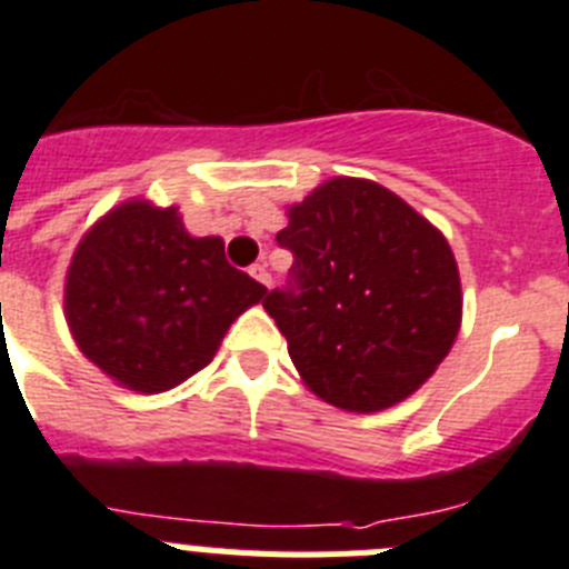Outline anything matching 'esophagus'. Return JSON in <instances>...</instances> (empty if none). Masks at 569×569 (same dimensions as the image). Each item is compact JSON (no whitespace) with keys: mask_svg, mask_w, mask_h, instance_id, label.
<instances>
[{"mask_svg":"<svg viewBox=\"0 0 569 569\" xmlns=\"http://www.w3.org/2000/svg\"><path fill=\"white\" fill-rule=\"evenodd\" d=\"M248 273L253 276V279L259 281V284H268V281H270V273H268V268H264V264H250Z\"/></svg>","mask_w":569,"mask_h":569,"instance_id":"34e87169","label":"esophagus"}]
</instances>
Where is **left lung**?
Wrapping results in <instances>:
<instances>
[{
  "instance_id": "1",
  "label": "left lung",
  "mask_w": 569,
  "mask_h": 569,
  "mask_svg": "<svg viewBox=\"0 0 569 569\" xmlns=\"http://www.w3.org/2000/svg\"><path fill=\"white\" fill-rule=\"evenodd\" d=\"M276 233L293 253L288 284L261 305L316 396L376 413L419 390L461 325L453 250L399 196L330 179Z\"/></svg>"
}]
</instances>
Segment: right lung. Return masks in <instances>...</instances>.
<instances>
[{
	"instance_id": "obj_1",
	"label": "right lung",
	"mask_w": 569,
	"mask_h": 569,
	"mask_svg": "<svg viewBox=\"0 0 569 569\" xmlns=\"http://www.w3.org/2000/svg\"><path fill=\"white\" fill-rule=\"evenodd\" d=\"M264 293L224 259L222 239L190 236L176 208L124 202L79 241L64 313L99 370L162 393L202 370L236 316Z\"/></svg>"
}]
</instances>
